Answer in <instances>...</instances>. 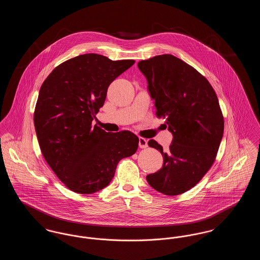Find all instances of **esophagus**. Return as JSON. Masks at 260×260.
<instances>
[{
  "label": "esophagus",
  "mask_w": 260,
  "mask_h": 260,
  "mask_svg": "<svg viewBox=\"0 0 260 260\" xmlns=\"http://www.w3.org/2000/svg\"><path fill=\"white\" fill-rule=\"evenodd\" d=\"M138 145H139L140 148H147V147H148V141H147L145 138L140 137L139 140H138Z\"/></svg>",
  "instance_id": "esophagus-1"
}]
</instances>
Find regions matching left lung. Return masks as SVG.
Wrapping results in <instances>:
<instances>
[{
  "instance_id": "obj_1",
  "label": "left lung",
  "mask_w": 260,
  "mask_h": 260,
  "mask_svg": "<svg viewBox=\"0 0 260 260\" xmlns=\"http://www.w3.org/2000/svg\"><path fill=\"white\" fill-rule=\"evenodd\" d=\"M137 66L147 79L157 117L167 119L173 136L167 152L149 140L150 147L161 152L164 164L146 176L147 182L165 195L182 194L198 183L215 160L224 131L218 99L203 75L172 54L141 60Z\"/></svg>"
}]
</instances>
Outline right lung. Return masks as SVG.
Instances as JSON below:
<instances>
[{
	"label": "right lung",
	"mask_w": 260,
	"mask_h": 260,
	"mask_svg": "<svg viewBox=\"0 0 260 260\" xmlns=\"http://www.w3.org/2000/svg\"><path fill=\"white\" fill-rule=\"evenodd\" d=\"M135 60L86 53L55 67L39 91L34 124L46 161L71 191L92 194L109 185L118 162L134 155L138 137L92 124L112 82Z\"/></svg>",
	"instance_id": "1"
}]
</instances>
